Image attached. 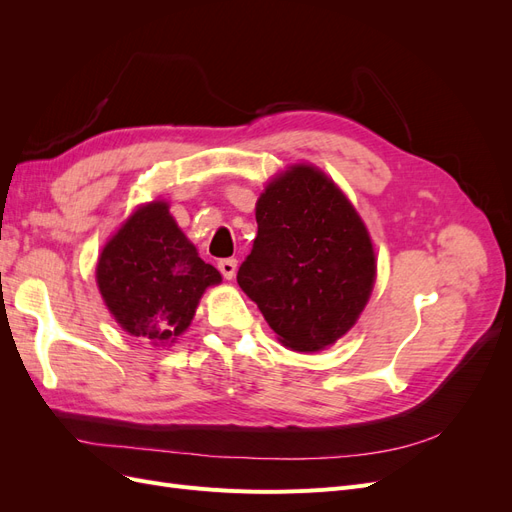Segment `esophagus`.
<instances>
[{"label": "esophagus", "instance_id": "obj_1", "mask_svg": "<svg viewBox=\"0 0 512 512\" xmlns=\"http://www.w3.org/2000/svg\"><path fill=\"white\" fill-rule=\"evenodd\" d=\"M218 269L224 275V280H232L237 273V260L235 258H224L218 262Z\"/></svg>", "mask_w": 512, "mask_h": 512}]
</instances>
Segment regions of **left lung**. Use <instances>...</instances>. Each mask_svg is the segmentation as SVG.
<instances>
[{
	"mask_svg": "<svg viewBox=\"0 0 512 512\" xmlns=\"http://www.w3.org/2000/svg\"><path fill=\"white\" fill-rule=\"evenodd\" d=\"M258 235L237 282L297 352L335 344L376 282L369 232L344 192L312 164L277 175L256 203Z\"/></svg>",
	"mask_w": 512,
	"mask_h": 512,
	"instance_id": "8db88e82",
	"label": "left lung"
}]
</instances>
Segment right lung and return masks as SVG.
<instances>
[{
  "label": "right lung",
  "instance_id": "right-lung-1",
  "mask_svg": "<svg viewBox=\"0 0 512 512\" xmlns=\"http://www.w3.org/2000/svg\"><path fill=\"white\" fill-rule=\"evenodd\" d=\"M96 282L123 331L164 346L190 327L203 292L220 284L222 275L198 256L168 203L153 200L104 245Z\"/></svg>",
  "mask_w": 512,
  "mask_h": 512
}]
</instances>
